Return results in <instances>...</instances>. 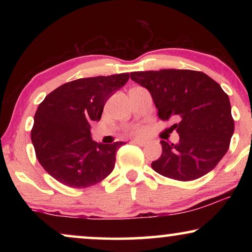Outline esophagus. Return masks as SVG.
I'll list each match as a JSON object with an SVG mask.
<instances>
[{
	"instance_id": "esophagus-1",
	"label": "esophagus",
	"mask_w": 252,
	"mask_h": 252,
	"mask_svg": "<svg viewBox=\"0 0 252 252\" xmlns=\"http://www.w3.org/2000/svg\"><path fill=\"white\" fill-rule=\"evenodd\" d=\"M130 143L136 144V146H140V147L146 146V141H142V140H132L130 141Z\"/></svg>"
}]
</instances>
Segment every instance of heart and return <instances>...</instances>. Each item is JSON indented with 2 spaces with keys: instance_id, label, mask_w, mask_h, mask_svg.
<instances>
[{
  "instance_id": "1",
  "label": "heart",
  "mask_w": 252,
  "mask_h": 252,
  "mask_svg": "<svg viewBox=\"0 0 252 252\" xmlns=\"http://www.w3.org/2000/svg\"><path fill=\"white\" fill-rule=\"evenodd\" d=\"M130 133H132L133 135H142V134L144 133V127H142V126L133 127V128L130 129Z\"/></svg>"
}]
</instances>
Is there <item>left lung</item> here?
I'll use <instances>...</instances> for the list:
<instances>
[{"label":"left lung","mask_w":252,"mask_h":252,"mask_svg":"<svg viewBox=\"0 0 252 252\" xmlns=\"http://www.w3.org/2000/svg\"><path fill=\"white\" fill-rule=\"evenodd\" d=\"M130 79L153 96L160 120L177 119L179 143L160 141L151 167L163 177L191 181L217 166L229 148L234 119L228 95L209 75L192 70L132 72Z\"/></svg>","instance_id":"1"}]
</instances>
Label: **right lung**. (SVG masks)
<instances>
[{
  "label": "right lung",
  "instance_id": "add662e5",
  "mask_svg": "<svg viewBox=\"0 0 252 252\" xmlns=\"http://www.w3.org/2000/svg\"><path fill=\"white\" fill-rule=\"evenodd\" d=\"M128 79V73L78 79L60 86L37 106L31 130L36 158L62 185L86 188L113 171L124 142H94L91 124L101 119L105 102Z\"/></svg>",
  "mask_w": 252,
  "mask_h": 252
}]
</instances>
